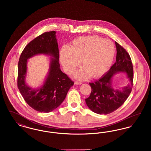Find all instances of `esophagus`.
Wrapping results in <instances>:
<instances>
[{"label": "esophagus", "instance_id": "obj_1", "mask_svg": "<svg viewBox=\"0 0 151 151\" xmlns=\"http://www.w3.org/2000/svg\"><path fill=\"white\" fill-rule=\"evenodd\" d=\"M82 83L80 82H78V81H75V85H81Z\"/></svg>", "mask_w": 151, "mask_h": 151}]
</instances>
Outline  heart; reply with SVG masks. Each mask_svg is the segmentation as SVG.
Instances as JSON below:
<instances>
[{
	"instance_id": "obj_1",
	"label": "heart",
	"mask_w": 151,
	"mask_h": 151,
	"mask_svg": "<svg viewBox=\"0 0 151 151\" xmlns=\"http://www.w3.org/2000/svg\"><path fill=\"white\" fill-rule=\"evenodd\" d=\"M115 46L111 41L97 36L79 37L69 46H63L59 58L65 72L71 73L80 65L83 66L74 74V78L85 80L99 78L108 71L113 63Z\"/></svg>"
}]
</instances>
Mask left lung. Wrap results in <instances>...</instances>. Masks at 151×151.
<instances>
[{
    "label": "left lung",
    "instance_id": "1",
    "mask_svg": "<svg viewBox=\"0 0 151 151\" xmlns=\"http://www.w3.org/2000/svg\"><path fill=\"white\" fill-rule=\"evenodd\" d=\"M116 62L100 79L89 83L92 92L86 99V105L94 113L108 114L119 108L128 98L132 90L133 67L131 58L122 46L115 42ZM118 73H125L128 84L118 88H114L112 80Z\"/></svg>",
    "mask_w": 151,
    "mask_h": 151
}]
</instances>
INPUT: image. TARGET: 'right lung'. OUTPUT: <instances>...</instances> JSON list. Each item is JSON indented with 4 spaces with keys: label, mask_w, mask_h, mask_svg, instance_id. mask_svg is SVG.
<instances>
[{
    "label": "right lung",
    "mask_w": 151,
    "mask_h": 151,
    "mask_svg": "<svg viewBox=\"0 0 151 151\" xmlns=\"http://www.w3.org/2000/svg\"><path fill=\"white\" fill-rule=\"evenodd\" d=\"M55 34V31L45 32L32 40L22 51L18 63L19 91L29 106L41 113L51 112L59 106L73 85V82L60 68ZM42 54L51 57L49 71L40 86L30 87L26 83L27 60Z\"/></svg>",
    "instance_id": "right-lung-1"
}]
</instances>
